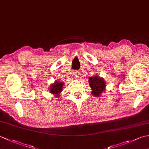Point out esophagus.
I'll return each mask as SVG.
<instances>
[{
    "instance_id": "34e87169",
    "label": "esophagus",
    "mask_w": 149,
    "mask_h": 149,
    "mask_svg": "<svg viewBox=\"0 0 149 149\" xmlns=\"http://www.w3.org/2000/svg\"><path fill=\"white\" fill-rule=\"evenodd\" d=\"M75 77H78V73L77 72H75Z\"/></svg>"
}]
</instances>
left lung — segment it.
Instances as JSON below:
<instances>
[{
  "label": "left lung",
  "mask_w": 149,
  "mask_h": 149,
  "mask_svg": "<svg viewBox=\"0 0 149 149\" xmlns=\"http://www.w3.org/2000/svg\"><path fill=\"white\" fill-rule=\"evenodd\" d=\"M89 83L90 88L92 90L93 95L96 97H100V94L105 91L106 82L104 79L101 78L99 75L90 77L89 78Z\"/></svg>",
  "instance_id": "left-lung-1"
}]
</instances>
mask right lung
<instances>
[{"instance_id": "1", "label": "right lung", "mask_w": 149, "mask_h": 149, "mask_svg": "<svg viewBox=\"0 0 149 149\" xmlns=\"http://www.w3.org/2000/svg\"><path fill=\"white\" fill-rule=\"evenodd\" d=\"M64 83L61 81H56L54 83L50 85V93H52L55 97L59 96V93L63 90V87Z\"/></svg>"}]
</instances>
